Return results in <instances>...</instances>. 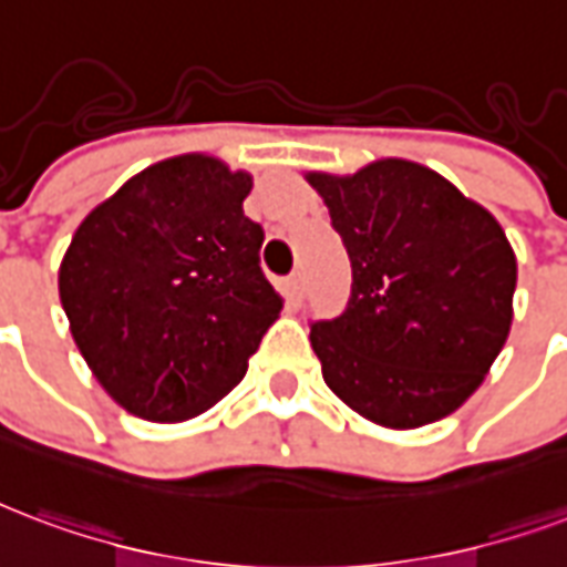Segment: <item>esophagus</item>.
<instances>
[{"label":"esophagus","mask_w":567,"mask_h":567,"mask_svg":"<svg viewBox=\"0 0 567 567\" xmlns=\"http://www.w3.org/2000/svg\"><path fill=\"white\" fill-rule=\"evenodd\" d=\"M288 285H291V297H295L297 303L306 297V276L303 270H295L291 276H288Z\"/></svg>","instance_id":"1"}]
</instances>
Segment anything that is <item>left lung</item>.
I'll return each mask as SVG.
<instances>
[{
	"mask_svg": "<svg viewBox=\"0 0 567 567\" xmlns=\"http://www.w3.org/2000/svg\"><path fill=\"white\" fill-rule=\"evenodd\" d=\"M309 183L351 258L342 316L309 330L327 388L390 430L442 421L475 393L511 330L517 258L505 230L402 158Z\"/></svg>",
	"mask_w": 567,
	"mask_h": 567,
	"instance_id": "1",
	"label": "left lung"
}]
</instances>
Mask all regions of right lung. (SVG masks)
Returning <instances> with one entry per match:
<instances>
[{
	"mask_svg": "<svg viewBox=\"0 0 567 567\" xmlns=\"http://www.w3.org/2000/svg\"><path fill=\"white\" fill-rule=\"evenodd\" d=\"M249 174L177 155L92 209L60 267L62 309L95 379L144 421L207 412L240 384L282 295L261 270Z\"/></svg>",
	"mask_w": 567,
	"mask_h": 567,
	"instance_id": "obj_1",
	"label": "right lung"
}]
</instances>
